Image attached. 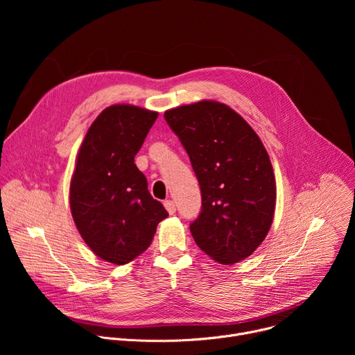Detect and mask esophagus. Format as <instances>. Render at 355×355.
Masks as SVG:
<instances>
[{
	"label": "esophagus",
	"mask_w": 355,
	"mask_h": 355,
	"mask_svg": "<svg viewBox=\"0 0 355 355\" xmlns=\"http://www.w3.org/2000/svg\"><path fill=\"white\" fill-rule=\"evenodd\" d=\"M164 208L167 209V212H168L170 215L175 214V211H177L175 202H174V200H171V199H168V200H166V202H164Z\"/></svg>",
	"instance_id": "esophagus-1"
}]
</instances>
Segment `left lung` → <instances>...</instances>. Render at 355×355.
Instances as JSON below:
<instances>
[{
    "label": "left lung",
    "mask_w": 355,
    "mask_h": 355,
    "mask_svg": "<svg viewBox=\"0 0 355 355\" xmlns=\"http://www.w3.org/2000/svg\"><path fill=\"white\" fill-rule=\"evenodd\" d=\"M164 118L200 187V214L189 225L195 243L219 264L244 260L266 239L275 211V177L263 141L218 101L173 108Z\"/></svg>",
    "instance_id": "left-lung-1"
}]
</instances>
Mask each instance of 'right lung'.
Segmentation results:
<instances>
[{
    "mask_svg": "<svg viewBox=\"0 0 355 355\" xmlns=\"http://www.w3.org/2000/svg\"><path fill=\"white\" fill-rule=\"evenodd\" d=\"M159 114L135 105L105 108L89 126L70 182L74 223L94 254L128 264L147 250L168 216L135 164Z\"/></svg>",
    "mask_w": 355,
    "mask_h": 355,
    "instance_id": "add662e5",
    "label": "right lung"
}]
</instances>
